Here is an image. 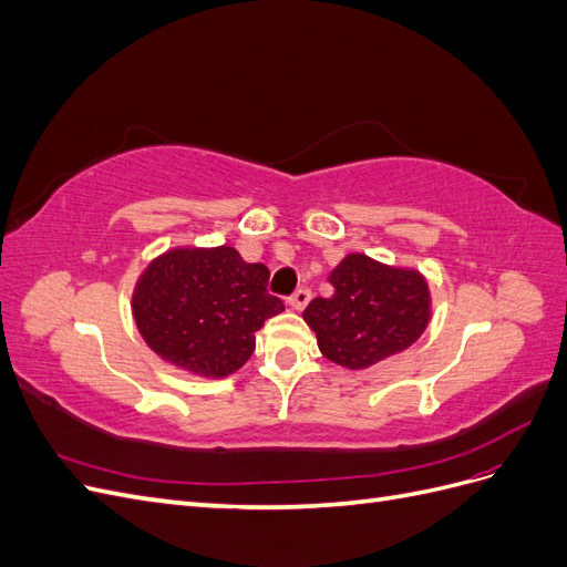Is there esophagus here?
<instances>
[{
	"mask_svg": "<svg viewBox=\"0 0 567 567\" xmlns=\"http://www.w3.org/2000/svg\"><path fill=\"white\" fill-rule=\"evenodd\" d=\"M310 298H312L310 288H298L296 293L288 298V302H290V307H296V310H305V305L310 302Z\"/></svg>",
	"mask_w": 567,
	"mask_h": 567,
	"instance_id": "1",
	"label": "esophagus"
}]
</instances>
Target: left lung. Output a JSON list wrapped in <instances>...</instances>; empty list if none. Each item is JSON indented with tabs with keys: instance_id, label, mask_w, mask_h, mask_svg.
<instances>
[{
	"instance_id": "obj_1",
	"label": "left lung",
	"mask_w": 567,
	"mask_h": 567,
	"mask_svg": "<svg viewBox=\"0 0 567 567\" xmlns=\"http://www.w3.org/2000/svg\"><path fill=\"white\" fill-rule=\"evenodd\" d=\"M331 298H315L305 321L319 350L348 369H367L406 350L431 319L427 284L414 269H394L367 255H348L329 277Z\"/></svg>"
}]
</instances>
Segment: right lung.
Segmentation results:
<instances>
[{
    "instance_id": "obj_1",
    "label": "right lung",
    "mask_w": 567,
    "mask_h": 567,
    "mask_svg": "<svg viewBox=\"0 0 567 567\" xmlns=\"http://www.w3.org/2000/svg\"><path fill=\"white\" fill-rule=\"evenodd\" d=\"M267 284L269 269L229 246L169 250L136 284L134 321L165 362L221 379L248 362L255 331L284 312Z\"/></svg>"
}]
</instances>
